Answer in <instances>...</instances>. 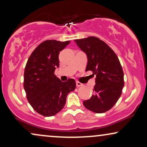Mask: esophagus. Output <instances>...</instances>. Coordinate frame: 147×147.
I'll list each match as a JSON object with an SVG mask.
<instances>
[{"label":"esophagus","mask_w":147,"mask_h":147,"mask_svg":"<svg viewBox=\"0 0 147 147\" xmlns=\"http://www.w3.org/2000/svg\"><path fill=\"white\" fill-rule=\"evenodd\" d=\"M76 85H77V87H79L82 86V85H83L82 83L79 82V81H76Z\"/></svg>","instance_id":"34e87169"}]
</instances>
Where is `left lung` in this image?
<instances>
[{
    "instance_id": "obj_1",
    "label": "left lung",
    "mask_w": 147,
    "mask_h": 147,
    "mask_svg": "<svg viewBox=\"0 0 147 147\" xmlns=\"http://www.w3.org/2000/svg\"><path fill=\"white\" fill-rule=\"evenodd\" d=\"M75 42L87 55L85 70H91L96 76L94 94L83 101V105L94 113H105L116 104L124 86V74L117 55L97 37L76 39Z\"/></svg>"
}]
</instances>
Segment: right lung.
Returning a JSON list of instances; mask_svg holds the SVG:
<instances>
[{
  "label": "right lung",
  "instance_id": "add662e5",
  "mask_svg": "<svg viewBox=\"0 0 147 147\" xmlns=\"http://www.w3.org/2000/svg\"><path fill=\"white\" fill-rule=\"evenodd\" d=\"M70 42L45 40L33 51L26 65L24 88L27 100L36 112L45 117L60 112L68 93L75 90L73 79L62 82L54 74L59 67V53Z\"/></svg>",
  "mask_w": 147,
  "mask_h": 147
}]
</instances>
